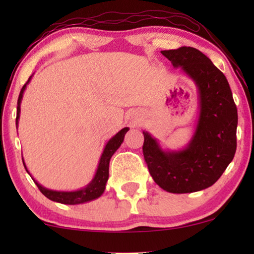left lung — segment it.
I'll return each mask as SVG.
<instances>
[{
	"label": "left lung",
	"instance_id": "obj_1",
	"mask_svg": "<svg viewBox=\"0 0 254 254\" xmlns=\"http://www.w3.org/2000/svg\"><path fill=\"white\" fill-rule=\"evenodd\" d=\"M175 68L192 78L199 93V119L189 144L164 150L143 131V156L155 183L170 193H192L217 182L234 159L237 148V107L223 72L193 47L162 51Z\"/></svg>",
	"mask_w": 254,
	"mask_h": 254
}]
</instances>
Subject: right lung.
I'll return each mask as SVG.
<instances>
[{
  "mask_svg": "<svg viewBox=\"0 0 254 254\" xmlns=\"http://www.w3.org/2000/svg\"><path fill=\"white\" fill-rule=\"evenodd\" d=\"M31 77L27 79V82L24 84V86L20 90L19 96H18V102H17V118H16V125H18V119H19V114H20V103H22L23 99V93L25 91L26 85L29 84V82L31 81ZM129 128L125 127L121 129L120 131L114 135L112 138H110L107 141V143L104 148L103 154L100 156L99 159V164L98 168H97V171L95 173V177H93L91 182H90L88 185L85 187H83L81 190H70V192H65V190H50L46 189V187L41 186L37 180L33 182L36 183V185L38 186V189L40 190V192L44 194L45 196L48 197V199L52 201H55V202L59 203H64V204H79V203H85L89 202V201H92L95 199H98V197L102 195L105 190L106 187V183L107 179H109V165H110V159L112 157L114 152L118 150V148L120 147L121 143L124 142V137L125 134L127 133ZM23 164L25 166L26 172L29 173V170H27L25 163H24L23 159ZM31 176V175H30Z\"/></svg>",
  "mask_w": 254,
  "mask_h": 254,
  "instance_id": "add662e5",
  "label": "right lung"
}]
</instances>
